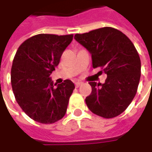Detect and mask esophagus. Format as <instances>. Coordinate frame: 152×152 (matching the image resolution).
<instances>
[{
  "mask_svg": "<svg viewBox=\"0 0 152 152\" xmlns=\"http://www.w3.org/2000/svg\"><path fill=\"white\" fill-rule=\"evenodd\" d=\"M82 84H83L82 82H75V86L78 88V87H79V86L82 85Z\"/></svg>",
  "mask_w": 152,
  "mask_h": 152,
  "instance_id": "1",
  "label": "esophagus"
}]
</instances>
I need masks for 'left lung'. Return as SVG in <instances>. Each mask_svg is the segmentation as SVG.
<instances>
[{
    "mask_svg": "<svg viewBox=\"0 0 152 152\" xmlns=\"http://www.w3.org/2000/svg\"><path fill=\"white\" fill-rule=\"evenodd\" d=\"M74 39L91 52L94 68L107 75L104 84L90 82L91 94L85 98L88 108L104 118L124 113L135 96L140 79V58L132 41L124 33L104 27Z\"/></svg>",
    "mask_w": 152,
    "mask_h": 152,
    "instance_id": "obj_1",
    "label": "left lung"
}]
</instances>
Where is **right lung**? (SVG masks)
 <instances>
[{
    "label": "right lung",
    "mask_w": 152,
    "mask_h": 152,
    "mask_svg": "<svg viewBox=\"0 0 152 152\" xmlns=\"http://www.w3.org/2000/svg\"><path fill=\"white\" fill-rule=\"evenodd\" d=\"M73 37L39 34L23 42L16 52L11 70L15 99L22 110L38 123L53 124L66 114L75 86L66 79L55 87L50 75Z\"/></svg>",
    "instance_id": "add662e5"
}]
</instances>
